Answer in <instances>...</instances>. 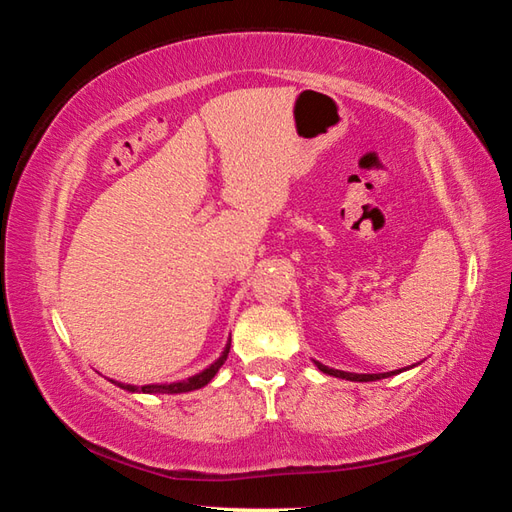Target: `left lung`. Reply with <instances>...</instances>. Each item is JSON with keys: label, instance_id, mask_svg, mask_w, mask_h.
<instances>
[{"label": "left lung", "instance_id": "8db88e82", "mask_svg": "<svg viewBox=\"0 0 512 512\" xmlns=\"http://www.w3.org/2000/svg\"><path fill=\"white\" fill-rule=\"evenodd\" d=\"M316 366L320 372H325V375H332V377H339V379H348V381H377V379H386V377H393V375H400L404 370H391V372H381V375H357V372H345V370H334V368H327L323 363L316 361Z\"/></svg>", "mask_w": 512, "mask_h": 512}]
</instances>
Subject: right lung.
<instances>
[{"label": "right lung", "instance_id": "obj_1", "mask_svg": "<svg viewBox=\"0 0 512 512\" xmlns=\"http://www.w3.org/2000/svg\"><path fill=\"white\" fill-rule=\"evenodd\" d=\"M228 352H230V343L225 345V350L221 352V357L216 359L212 366H207L203 372H198L194 377H187L183 381H173V384H146V386H133V384H121V381H112V384H117L119 388H124L128 393H167V395H176V393H189V391H196V388H203L205 384H210L214 379L216 372L228 359Z\"/></svg>", "mask_w": 512, "mask_h": 512}]
</instances>
